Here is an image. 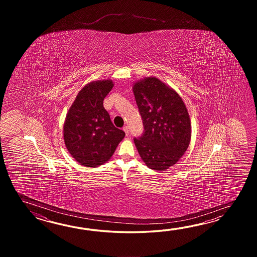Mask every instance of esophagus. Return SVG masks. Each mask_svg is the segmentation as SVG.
I'll return each instance as SVG.
<instances>
[{
    "label": "esophagus",
    "mask_w": 257,
    "mask_h": 257,
    "mask_svg": "<svg viewBox=\"0 0 257 257\" xmlns=\"http://www.w3.org/2000/svg\"><path fill=\"white\" fill-rule=\"evenodd\" d=\"M123 131H124V132L126 133V136H128V134H130V131H128V127L127 126H125L124 127H123Z\"/></svg>",
    "instance_id": "obj_1"
}]
</instances>
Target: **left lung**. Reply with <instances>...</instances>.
Listing matches in <instances>:
<instances>
[{"label": "left lung", "instance_id": "1", "mask_svg": "<svg viewBox=\"0 0 257 257\" xmlns=\"http://www.w3.org/2000/svg\"><path fill=\"white\" fill-rule=\"evenodd\" d=\"M144 133L134 139L149 168L165 171L185 154L191 140V121L186 104L173 88L154 76L132 85Z\"/></svg>", "mask_w": 257, "mask_h": 257}]
</instances>
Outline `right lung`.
Segmentation results:
<instances>
[{"mask_svg": "<svg viewBox=\"0 0 257 257\" xmlns=\"http://www.w3.org/2000/svg\"><path fill=\"white\" fill-rule=\"evenodd\" d=\"M113 86L110 79L85 84L66 115L64 143L72 158L82 166L94 168L109 161L125 137L104 108V97Z\"/></svg>", "mask_w": 257, "mask_h": 257, "instance_id": "add662e5", "label": "right lung"}]
</instances>
